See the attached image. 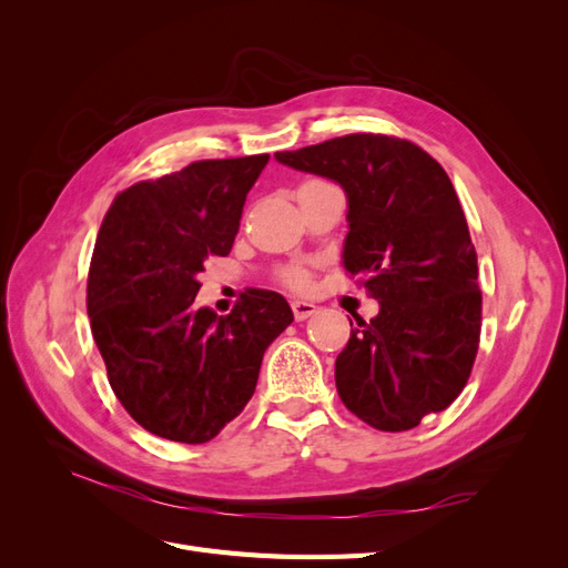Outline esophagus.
Instances as JSON below:
<instances>
[{"label":"esophagus","mask_w":568,"mask_h":568,"mask_svg":"<svg viewBox=\"0 0 568 568\" xmlns=\"http://www.w3.org/2000/svg\"><path fill=\"white\" fill-rule=\"evenodd\" d=\"M291 311H294L296 322H303V320H307V317L317 313V305L311 303V301H294V303H291Z\"/></svg>","instance_id":"esophagus-1"}]
</instances>
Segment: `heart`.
<instances>
[{"label": "heart", "mask_w": 568, "mask_h": 568, "mask_svg": "<svg viewBox=\"0 0 568 568\" xmlns=\"http://www.w3.org/2000/svg\"><path fill=\"white\" fill-rule=\"evenodd\" d=\"M282 280L291 288H307V286H311V272H307L301 265H291L282 272Z\"/></svg>", "instance_id": "obj_1"}]
</instances>
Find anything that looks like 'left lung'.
<instances>
[{"label": "left lung", "instance_id": "left-lung-1", "mask_svg": "<svg viewBox=\"0 0 568 568\" xmlns=\"http://www.w3.org/2000/svg\"><path fill=\"white\" fill-rule=\"evenodd\" d=\"M274 159L346 192L343 267L379 301L336 357L343 405L379 432L415 428L462 393L480 334L476 251L448 173L417 144L367 132Z\"/></svg>", "mask_w": 568, "mask_h": 568}]
</instances>
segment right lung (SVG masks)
<instances>
[{"mask_svg": "<svg viewBox=\"0 0 568 568\" xmlns=\"http://www.w3.org/2000/svg\"><path fill=\"white\" fill-rule=\"evenodd\" d=\"M270 156L196 161L118 194L88 277L92 336L130 417L175 443L215 438L251 400L270 343L294 322L277 291L248 288L232 313L196 307L199 274L227 255Z\"/></svg>", "mask_w": 568, "mask_h": 568, "instance_id": "add662e5", "label": "right lung"}]
</instances>
